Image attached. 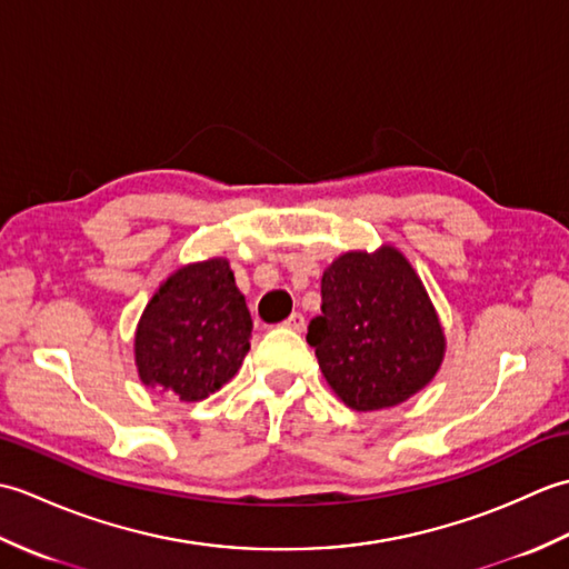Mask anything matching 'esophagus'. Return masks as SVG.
Segmentation results:
<instances>
[{
	"mask_svg": "<svg viewBox=\"0 0 569 569\" xmlns=\"http://www.w3.org/2000/svg\"><path fill=\"white\" fill-rule=\"evenodd\" d=\"M286 328L288 330H296V332H303L306 330V318L303 316H300V312H293V316L291 318H288L286 322Z\"/></svg>",
	"mask_w": 569,
	"mask_h": 569,
	"instance_id": "obj_1",
	"label": "esophagus"
}]
</instances>
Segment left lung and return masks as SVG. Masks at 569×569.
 <instances>
[{
  "label": "left lung",
  "instance_id": "1",
  "mask_svg": "<svg viewBox=\"0 0 569 569\" xmlns=\"http://www.w3.org/2000/svg\"><path fill=\"white\" fill-rule=\"evenodd\" d=\"M308 345L332 391L355 410H379L418 393L445 355L442 328L401 251H349L322 273V312Z\"/></svg>",
  "mask_w": 569,
  "mask_h": 569
}]
</instances>
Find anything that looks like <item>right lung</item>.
Masks as SVG:
<instances>
[{"label": "right lung", "instance_id": "add662e5", "mask_svg": "<svg viewBox=\"0 0 569 569\" xmlns=\"http://www.w3.org/2000/svg\"><path fill=\"white\" fill-rule=\"evenodd\" d=\"M251 316L227 259L178 269L137 328L141 381L180 401H202L234 377L249 352Z\"/></svg>", "mask_w": 569, "mask_h": 569}]
</instances>
